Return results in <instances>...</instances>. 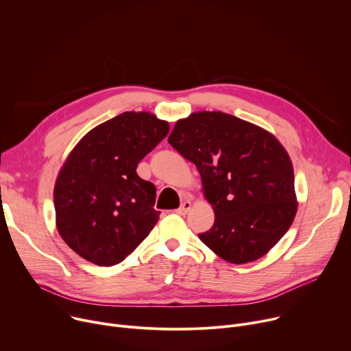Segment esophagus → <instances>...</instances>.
Segmentation results:
<instances>
[{"instance_id":"obj_1","label":"esophagus","mask_w":351,"mask_h":351,"mask_svg":"<svg viewBox=\"0 0 351 351\" xmlns=\"http://www.w3.org/2000/svg\"><path fill=\"white\" fill-rule=\"evenodd\" d=\"M191 201H184L182 204H181V206L176 210L178 215H186L188 212H189V209H191Z\"/></svg>"}]
</instances>
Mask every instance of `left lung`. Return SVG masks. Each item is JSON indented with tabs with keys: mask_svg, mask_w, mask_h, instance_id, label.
Segmentation results:
<instances>
[{
	"mask_svg": "<svg viewBox=\"0 0 351 351\" xmlns=\"http://www.w3.org/2000/svg\"><path fill=\"white\" fill-rule=\"evenodd\" d=\"M169 143L197 166L215 210L201 241L230 263L263 256L297 213L294 171L282 143L263 128L221 111L178 120Z\"/></svg>",
	"mask_w": 351,
	"mask_h": 351,
	"instance_id": "8db88e82",
	"label": "left lung"
}]
</instances>
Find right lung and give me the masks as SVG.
<instances>
[{"label":"right lung","mask_w":351,"mask_h":351,"mask_svg":"<svg viewBox=\"0 0 351 351\" xmlns=\"http://www.w3.org/2000/svg\"><path fill=\"white\" fill-rule=\"evenodd\" d=\"M169 134V123L125 111L89 131L54 186L56 223L66 245L99 266L124 261L159 220L156 188L138 163Z\"/></svg>","instance_id":"add662e5"}]
</instances>
